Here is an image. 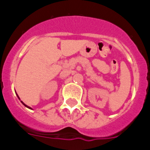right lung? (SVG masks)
I'll list each match as a JSON object with an SVG mask.
<instances>
[{"mask_svg": "<svg viewBox=\"0 0 150 150\" xmlns=\"http://www.w3.org/2000/svg\"><path fill=\"white\" fill-rule=\"evenodd\" d=\"M17 96H18V95H17ZM18 99H19V98H18ZM21 102H22V104H24V105L25 106V107H28V108H29V109H31V108H30V107H28V106H27V105H26V104H24L23 102H22V101H21Z\"/></svg>", "mask_w": 150, "mask_h": 150, "instance_id": "add662e5", "label": "right lung"}]
</instances>
